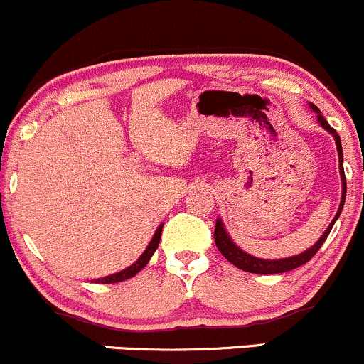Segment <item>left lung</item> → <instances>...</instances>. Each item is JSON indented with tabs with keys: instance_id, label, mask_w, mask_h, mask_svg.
<instances>
[{
	"instance_id": "1",
	"label": "left lung",
	"mask_w": 364,
	"mask_h": 364,
	"mask_svg": "<svg viewBox=\"0 0 364 364\" xmlns=\"http://www.w3.org/2000/svg\"><path fill=\"white\" fill-rule=\"evenodd\" d=\"M311 109L312 111L318 112V121L321 123V127L324 130L330 132L331 135H333L335 139V144H337V151H338V163H340V177H342V199H340V206H338V212L335 215V218L331 220V224L328 225L326 230L323 232V236L319 237L318 243L314 246H311V248L306 250V252H302L300 255H295V257H288V259H279V260H264V259H257V257H252L248 255V253L243 252L241 248H237L236 245L232 243V240H230V236L228 232H225L224 229V224H222V220L218 218L217 224H215V245H217L218 252L222 253V255L228 259L230 264L236 265L237 269H241V271H246V272H253V274H279V272H288L291 271V269H296L300 267V265L307 264L309 260L312 259V257L318 253V250L321 248V245L324 243V240L328 237V234H330L331 228H333V224L337 222V218L340 217V213H342V208H343V203H346V191H347V186H346V173H343V154H342V142H340V136L337 132L333 130V128L328 124V121L323 118L321 112H319V109L316 107L314 104H311Z\"/></svg>"
}]
</instances>
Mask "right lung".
<instances>
[{
    "mask_svg": "<svg viewBox=\"0 0 364 364\" xmlns=\"http://www.w3.org/2000/svg\"><path fill=\"white\" fill-rule=\"evenodd\" d=\"M161 230H163V225H159L158 229H156L154 236H152L151 243L147 245L146 252L140 255V259L135 262V264H132L130 267L123 269V271L116 272V274H111V276H105V277H99V279H95V283H102V284H111V283H119V281H124V279H130V277H134L136 272L140 271V269H144L147 265V262L151 260V257L154 255L156 248H158L159 245V240H161Z\"/></svg>",
    "mask_w": 364,
    "mask_h": 364,
    "instance_id": "add662e5",
    "label": "right lung"
}]
</instances>
